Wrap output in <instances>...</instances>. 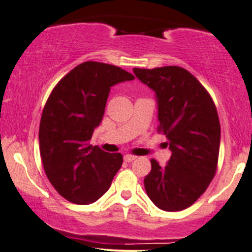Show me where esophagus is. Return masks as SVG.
Wrapping results in <instances>:
<instances>
[{
	"instance_id": "esophagus-1",
	"label": "esophagus",
	"mask_w": 252,
	"mask_h": 252,
	"mask_svg": "<svg viewBox=\"0 0 252 252\" xmlns=\"http://www.w3.org/2000/svg\"><path fill=\"white\" fill-rule=\"evenodd\" d=\"M135 158H136V156H133V155H125V156H124V161L128 162V163L133 162Z\"/></svg>"
}]
</instances>
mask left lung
Listing matches in <instances>:
<instances>
[{"label": "left lung", "instance_id": "obj_1", "mask_svg": "<svg viewBox=\"0 0 252 252\" xmlns=\"http://www.w3.org/2000/svg\"><path fill=\"white\" fill-rule=\"evenodd\" d=\"M133 71L155 93L158 130L166 135L171 150L165 166L150 159L146 192L163 211L185 210L204 193L217 171L221 138L217 107L207 90L184 68Z\"/></svg>", "mask_w": 252, "mask_h": 252}]
</instances>
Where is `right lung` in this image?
<instances>
[{
    "label": "right lung",
    "mask_w": 252,
    "mask_h": 252,
    "mask_svg": "<svg viewBox=\"0 0 252 252\" xmlns=\"http://www.w3.org/2000/svg\"><path fill=\"white\" fill-rule=\"evenodd\" d=\"M134 76L112 64L87 61L70 70L48 97L39 127L42 165L51 184L68 201L98 200L110 189L123 155L90 145L102 122L111 87Z\"/></svg>",
    "instance_id": "1"
}]
</instances>
